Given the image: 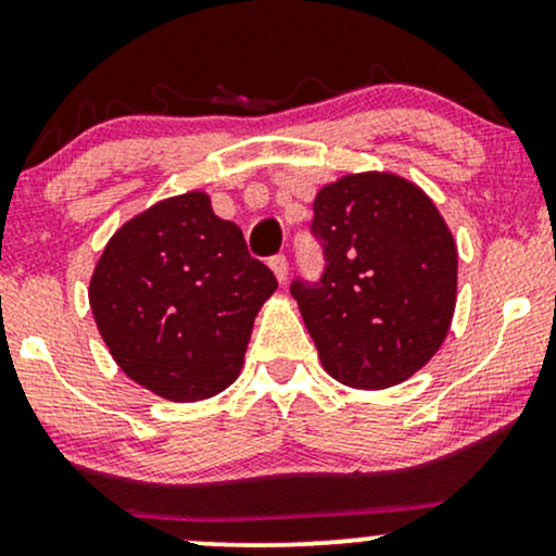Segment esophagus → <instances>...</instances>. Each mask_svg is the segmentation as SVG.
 Segmentation results:
<instances>
[{
	"instance_id": "esophagus-1",
	"label": "esophagus",
	"mask_w": 556,
	"mask_h": 556,
	"mask_svg": "<svg viewBox=\"0 0 556 556\" xmlns=\"http://www.w3.org/2000/svg\"><path fill=\"white\" fill-rule=\"evenodd\" d=\"M269 266H271L274 277H277V282L285 285V279H287V258L285 256H274L269 261Z\"/></svg>"
}]
</instances>
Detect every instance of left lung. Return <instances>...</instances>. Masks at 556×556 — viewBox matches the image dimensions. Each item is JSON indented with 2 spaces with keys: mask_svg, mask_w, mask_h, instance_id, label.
I'll return each mask as SVG.
<instances>
[{
  "mask_svg": "<svg viewBox=\"0 0 556 556\" xmlns=\"http://www.w3.org/2000/svg\"><path fill=\"white\" fill-rule=\"evenodd\" d=\"M311 229L327 269L290 290L321 366L358 389L410 379L457 303V245L439 208L405 177L358 172L318 190Z\"/></svg>",
  "mask_w": 556,
  "mask_h": 556,
  "instance_id": "1",
  "label": "left lung"
}]
</instances>
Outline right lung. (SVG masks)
I'll list each match as a JSON object with an SVG mask.
<instances>
[{
	"label": "right lung",
	"instance_id": "obj_1",
	"mask_svg": "<svg viewBox=\"0 0 556 556\" xmlns=\"http://www.w3.org/2000/svg\"><path fill=\"white\" fill-rule=\"evenodd\" d=\"M277 279L219 219L203 190L125 222L96 264L88 300L125 376L172 402L225 392L240 376L253 318Z\"/></svg>",
	"mask_w": 556,
	"mask_h": 556
}]
</instances>
